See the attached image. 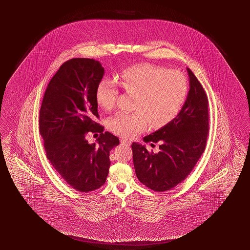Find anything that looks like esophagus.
<instances>
[{"label":"esophagus","instance_id":"1","mask_svg":"<svg viewBox=\"0 0 250 250\" xmlns=\"http://www.w3.org/2000/svg\"><path fill=\"white\" fill-rule=\"evenodd\" d=\"M121 143H122L123 145H125V146H127L131 145V142L129 141V140H127V139H124V138L121 139Z\"/></svg>","mask_w":250,"mask_h":250}]
</instances>
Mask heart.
<instances>
[{
	"label": "heart",
	"mask_w": 250,
	"mask_h": 250,
	"mask_svg": "<svg viewBox=\"0 0 250 250\" xmlns=\"http://www.w3.org/2000/svg\"><path fill=\"white\" fill-rule=\"evenodd\" d=\"M115 80L127 93L135 95L134 112L118 113L109 119L110 130L124 137L138 135L148 123L153 127L167 125L176 117L188 91L183 73L151 64L125 68ZM118 95L117 84L110 78L101 79L96 88V102L105 111L114 108Z\"/></svg>",
	"instance_id": "heart-1"
}]
</instances>
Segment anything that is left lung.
I'll list each match as a JSON object with an SVG mask.
<instances>
[{"instance_id": "obj_1", "label": "left lung", "mask_w": 250, "mask_h": 250, "mask_svg": "<svg viewBox=\"0 0 250 250\" xmlns=\"http://www.w3.org/2000/svg\"><path fill=\"white\" fill-rule=\"evenodd\" d=\"M189 91L175 118L146 136V143L159 144V150L132 144L133 163L138 180L152 190H170L183 182L204 153L209 133L208 99L204 88L189 68ZM152 145V144H151Z\"/></svg>"}]
</instances>
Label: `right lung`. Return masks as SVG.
Here are the masks:
<instances>
[{
    "label": "right lung",
    "mask_w": 250,
    "mask_h": 250,
    "mask_svg": "<svg viewBox=\"0 0 250 250\" xmlns=\"http://www.w3.org/2000/svg\"><path fill=\"white\" fill-rule=\"evenodd\" d=\"M100 62L73 58L65 62L46 87L40 110V132L46 158L74 189L90 192L104 185L109 152L119 138L94 122L99 118L95 91L104 76ZM100 132L97 144L85 139Z\"/></svg>",
    "instance_id": "add662e5"
}]
</instances>
